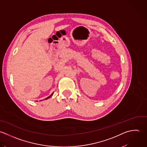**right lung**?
I'll use <instances>...</instances> for the list:
<instances>
[{"label":"right lung","mask_w":147,"mask_h":147,"mask_svg":"<svg viewBox=\"0 0 147 147\" xmlns=\"http://www.w3.org/2000/svg\"><path fill=\"white\" fill-rule=\"evenodd\" d=\"M53 93H54V92H53V93H52V94H51V95H50V96H48V97H47V98H45V99H48V98H50V97H51V96H52V95H53Z\"/></svg>","instance_id":"add662e5"}]
</instances>
